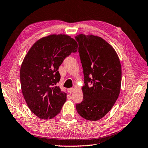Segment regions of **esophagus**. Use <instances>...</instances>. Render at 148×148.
Returning <instances> with one entry per match:
<instances>
[{
	"label": "esophagus",
	"instance_id": "esophagus-1",
	"mask_svg": "<svg viewBox=\"0 0 148 148\" xmlns=\"http://www.w3.org/2000/svg\"><path fill=\"white\" fill-rule=\"evenodd\" d=\"M74 91V88H68V92H69L70 93H71L72 92H73Z\"/></svg>",
	"mask_w": 148,
	"mask_h": 148
}]
</instances>
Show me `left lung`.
<instances>
[{"mask_svg": "<svg viewBox=\"0 0 148 148\" xmlns=\"http://www.w3.org/2000/svg\"><path fill=\"white\" fill-rule=\"evenodd\" d=\"M84 75L83 101L78 113L88 121H98L109 112L120 93L122 70L116 51L100 37L75 36Z\"/></svg>", "mask_w": 148, "mask_h": 148, "instance_id": "left-lung-1", "label": "left lung"}]
</instances>
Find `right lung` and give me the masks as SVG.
<instances>
[{
  "label": "right lung",
  "instance_id": "obj_1",
  "mask_svg": "<svg viewBox=\"0 0 148 148\" xmlns=\"http://www.w3.org/2000/svg\"><path fill=\"white\" fill-rule=\"evenodd\" d=\"M78 45L66 35H50L32 45L25 56L20 70L24 98L32 113L42 119H52L62 109L66 94L57 84L61 76L58 68Z\"/></svg>",
  "mask_w": 148,
  "mask_h": 148
}]
</instances>
